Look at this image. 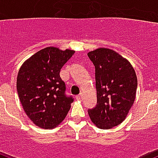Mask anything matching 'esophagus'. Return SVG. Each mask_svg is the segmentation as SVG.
<instances>
[{
    "label": "esophagus",
    "mask_w": 158,
    "mask_h": 158,
    "mask_svg": "<svg viewBox=\"0 0 158 158\" xmlns=\"http://www.w3.org/2000/svg\"><path fill=\"white\" fill-rule=\"evenodd\" d=\"M83 98H84V95H83V94H79V95L76 97V98L78 99V100H83Z\"/></svg>",
    "instance_id": "34e87169"
}]
</instances>
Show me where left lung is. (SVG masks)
I'll return each instance as SVG.
<instances>
[{"label": "left lung", "mask_w": 158, "mask_h": 158, "mask_svg": "<svg viewBox=\"0 0 158 158\" xmlns=\"http://www.w3.org/2000/svg\"><path fill=\"white\" fill-rule=\"evenodd\" d=\"M88 56L95 65L98 98L89 117L99 129H111L125 120L135 102L136 73L127 59L109 48H98Z\"/></svg>", "instance_id": "8db88e82"}]
</instances>
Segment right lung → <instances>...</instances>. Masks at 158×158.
I'll use <instances>...</instances> for the list:
<instances>
[{
	"mask_svg": "<svg viewBox=\"0 0 158 158\" xmlns=\"http://www.w3.org/2000/svg\"><path fill=\"white\" fill-rule=\"evenodd\" d=\"M74 51L48 47L21 65L17 92L26 115L35 125L50 130L64 120L74 102L64 94L65 84L60 71Z\"/></svg>",
	"mask_w": 158,
	"mask_h": 158,
	"instance_id": "add662e5",
	"label": "right lung"
}]
</instances>
